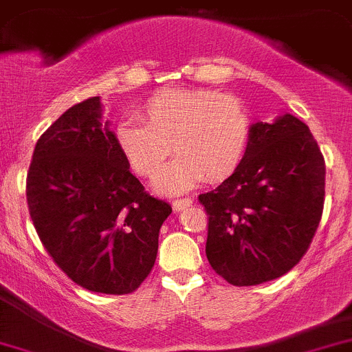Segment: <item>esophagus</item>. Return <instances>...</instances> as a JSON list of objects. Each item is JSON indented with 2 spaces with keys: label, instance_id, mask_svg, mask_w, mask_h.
<instances>
[{
  "label": "esophagus",
  "instance_id": "obj_1",
  "mask_svg": "<svg viewBox=\"0 0 352 352\" xmlns=\"http://www.w3.org/2000/svg\"><path fill=\"white\" fill-rule=\"evenodd\" d=\"M172 205H173V210L180 212V210H186L187 206L192 205V198H179V199H175Z\"/></svg>",
  "mask_w": 352,
  "mask_h": 352
}]
</instances>
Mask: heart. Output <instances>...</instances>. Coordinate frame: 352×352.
Here are the masks:
<instances>
[{"instance_id":"b5f03b06","label":"heart","mask_w":352,"mask_h":352,"mask_svg":"<svg viewBox=\"0 0 352 352\" xmlns=\"http://www.w3.org/2000/svg\"><path fill=\"white\" fill-rule=\"evenodd\" d=\"M140 118L114 130L116 144L137 175L151 179L170 153L175 160L154 180L160 192L187 191L206 177L221 182L245 160L252 121L245 104L210 88H166L151 95Z\"/></svg>"}]
</instances>
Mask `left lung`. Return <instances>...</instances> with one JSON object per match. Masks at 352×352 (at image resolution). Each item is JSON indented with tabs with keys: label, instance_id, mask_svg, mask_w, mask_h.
<instances>
[{
	"label": "left lung",
	"instance_id": "left-lung-1",
	"mask_svg": "<svg viewBox=\"0 0 352 352\" xmlns=\"http://www.w3.org/2000/svg\"><path fill=\"white\" fill-rule=\"evenodd\" d=\"M208 215L206 258L234 287L276 280L309 248L324 203V160L292 114L252 124L241 166L199 195Z\"/></svg>",
	"mask_w": 352,
	"mask_h": 352
}]
</instances>
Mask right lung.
<instances>
[{
  "instance_id": "obj_1",
  "label": "right lung",
  "mask_w": 352,
  "mask_h": 352,
  "mask_svg": "<svg viewBox=\"0 0 352 352\" xmlns=\"http://www.w3.org/2000/svg\"><path fill=\"white\" fill-rule=\"evenodd\" d=\"M100 120V97H91L39 137L25 196L55 264L87 290L124 295L149 276L172 206L144 191Z\"/></svg>"
}]
</instances>
